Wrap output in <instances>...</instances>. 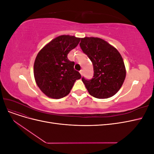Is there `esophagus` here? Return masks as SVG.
Here are the masks:
<instances>
[{
    "label": "esophagus",
    "instance_id": "34e87169",
    "mask_svg": "<svg viewBox=\"0 0 154 154\" xmlns=\"http://www.w3.org/2000/svg\"><path fill=\"white\" fill-rule=\"evenodd\" d=\"M80 73L81 74V75H82V76L83 75V70H81V71H80Z\"/></svg>",
    "mask_w": 154,
    "mask_h": 154
}]
</instances>
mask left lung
<instances>
[{"label": "left lung", "instance_id": "left-lung-1", "mask_svg": "<svg viewBox=\"0 0 154 154\" xmlns=\"http://www.w3.org/2000/svg\"><path fill=\"white\" fill-rule=\"evenodd\" d=\"M80 48L91 60L94 75L82 80L89 94L98 99L114 96L122 87L126 76L124 62L118 51L100 38H81Z\"/></svg>", "mask_w": 154, "mask_h": 154}]
</instances>
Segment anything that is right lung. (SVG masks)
Returning a JSON list of instances; mask_svg holds the SVG:
<instances>
[{
	"label": "right lung",
	"mask_w": 154,
	"mask_h": 154,
	"mask_svg": "<svg viewBox=\"0 0 154 154\" xmlns=\"http://www.w3.org/2000/svg\"><path fill=\"white\" fill-rule=\"evenodd\" d=\"M74 36L62 35L51 41L37 54L34 63V76L37 85L51 98L66 96L81 74L74 70V62L67 54L80 41Z\"/></svg>",
	"instance_id": "right-lung-1"
}]
</instances>
